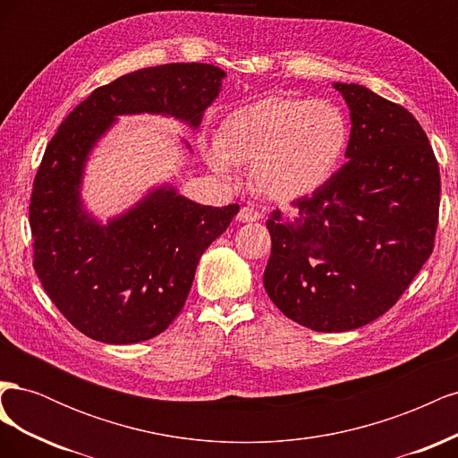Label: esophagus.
I'll return each instance as SVG.
<instances>
[{
    "label": "esophagus",
    "instance_id": "34e87169",
    "mask_svg": "<svg viewBox=\"0 0 458 458\" xmlns=\"http://www.w3.org/2000/svg\"><path fill=\"white\" fill-rule=\"evenodd\" d=\"M237 219L241 221V224H252V221L261 219V214L258 210H254L252 206H244V208H241Z\"/></svg>",
    "mask_w": 458,
    "mask_h": 458
}]
</instances>
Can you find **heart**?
Here are the masks:
<instances>
[{
	"label": "heart",
	"mask_w": 458,
	"mask_h": 458,
	"mask_svg": "<svg viewBox=\"0 0 458 458\" xmlns=\"http://www.w3.org/2000/svg\"><path fill=\"white\" fill-rule=\"evenodd\" d=\"M350 141L344 110L327 99L269 95L225 116L206 162L224 179L254 164L256 187L275 200H298L336 175Z\"/></svg>",
	"instance_id": "b5f03b06"
}]
</instances>
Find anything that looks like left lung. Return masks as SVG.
<instances>
[{"mask_svg":"<svg viewBox=\"0 0 458 458\" xmlns=\"http://www.w3.org/2000/svg\"><path fill=\"white\" fill-rule=\"evenodd\" d=\"M332 88L350 108L348 162L266 221V293L317 332L353 330L390 310L432 254L439 210V165L417 118L365 86Z\"/></svg>","mask_w":458,"mask_h":458,"instance_id":"left-lung-1","label":"left lung"}]
</instances>
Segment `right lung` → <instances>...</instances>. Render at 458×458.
Masks as SVG:
<instances>
[{
  "label": "right lung",
  "instance_id": "obj_1",
  "mask_svg": "<svg viewBox=\"0 0 458 458\" xmlns=\"http://www.w3.org/2000/svg\"><path fill=\"white\" fill-rule=\"evenodd\" d=\"M225 76L204 63L120 76L81 101L49 141L30 199L34 267L81 335L114 345L158 336L183 310L200 256L239 212V204H199L164 182L105 224L81 197L95 147L118 116L174 118L197 131Z\"/></svg>",
  "mask_w": 458,
  "mask_h": 458
}]
</instances>
